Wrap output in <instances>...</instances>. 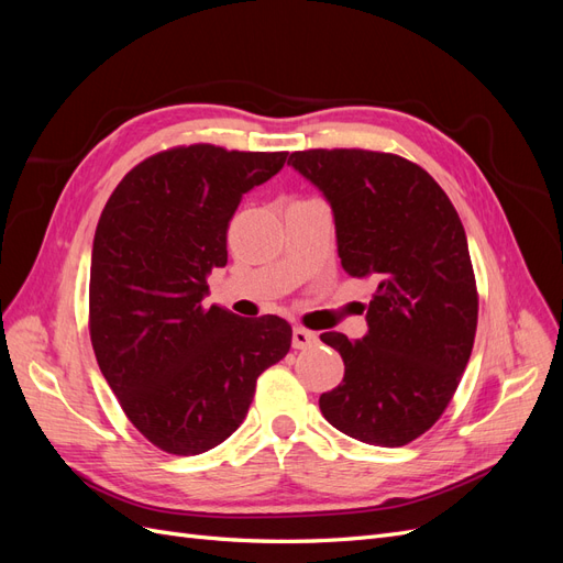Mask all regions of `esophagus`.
Here are the masks:
<instances>
[{"mask_svg":"<svg viewBox=\"0 0 563 563\" xmlns=\"http://www.w3.org/2000/svg\"><path fill=\"white\" fill-rule=\"evenodd\" d=\"M314 343H317V333L302 329V327L294 329V347L296 350H305V347H310Z\"/></svg>","mask_w":563,"mask_h":563,"instance_id":"esophagus-1","label":"esophagus"}]
</instances>
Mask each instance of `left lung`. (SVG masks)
Returning a JSON list of instances; mask_svg holds the SVG:
<instances>
[{
    "instance_id": "1",
    "label": "left lung",
    "mask_w": 563,
    "mask_h": 563,
    "mask_svg": "<svg viewBox=\"0 0 563 563\" xmlns=\"http://www.w3.org/2000/svg\"><path fill=\"white\" fill-rule=\"evenodd\" d=\"M288 164L329 201L340 265L376 282L364 338L321 333L345 362L321 413L364 444L404 446L444 413L472 354L479 298L465 228L437 180L404 157L305 150Z\"/></svg>"
}]
</instances>
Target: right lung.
I'll return each mask as SVG.
<instances>
[{"mask_svg":"<svg viewBox=\"0 0 563 563\" xmlns=\"http://www.w3.org/2000/svg\"><path fill=\"white\" fill-rule=\"evenodd\" d=\"M288 152L190 145L141 162L100 213L89 282L96 360L129 420L174 455H199L244 422L261 373L291 327L207 308V275L228 263L242 197Z\"/></svg>","mask_w":563,"mask_h":563,"instance_id":"add662e5","label":"right lung"}]
</instances>
